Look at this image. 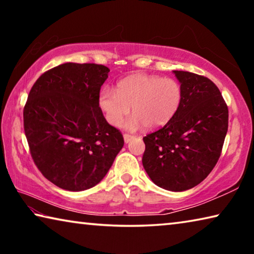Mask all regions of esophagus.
I'll return each instance as SVG.
<instances>
[{"instance_id":"esophagus-1","label":"esophagus","mask_w":254,"mask_h":254,"mask_svg":"<svg viewBox=\"0 0 254 254\" xmlns=\"http://www.w3.org/2000/svg\"><path fill=\"white\" fill-rule=\"evenodd\" d=\"M123 137H124V142H126V143H128V142H130V141L133 139V135H130V134H124V135H123Z\"/></svg>"}]
</instances>
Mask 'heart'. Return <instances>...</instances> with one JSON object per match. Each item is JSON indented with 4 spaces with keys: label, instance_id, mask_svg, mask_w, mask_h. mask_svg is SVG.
Wrapping results in <instances>:
<instances>
[{
    "label": "heart",
    "instance_id": "heart-1",
    "mask_svg": "<svg viewBox=\"0 0 254 254\" xmlns=\"http://www.w3.org/2000/svg\"><path fill=\"white\" fill-rule=\"evenodd\" d=\"M183 89L177 80L156 75H133L119 81L117 91L104 87L98 96V105L107 122L118 127L130 113L126 123L130 130L143 126L157 128L171 121L179 110Z\"/></svg>",
    "mask_w": 254,
    "mask_h": 254
}]
</instances>
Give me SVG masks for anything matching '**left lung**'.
<instances>
[{
  "label": "left lung",
  "instance_id": "obj_1",
  "mask_svg": "<svg viewBox=\"0 0 254 254\" xmlns=\"http://www.w3.org/2000/svg\"><path fill=\"white\" fill-rule=\"evenodd\" d=\"M183 89L171 121L143 137L142 163L150 179L163 189L184 191L207 177L221 156L229 127V110L212 80L174 70Z\"/></svg>",
  "mask_w": 254,
  "mask_h": 254
}]
</instances>
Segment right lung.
I'll list each match as a JSON object with an SVG mask.
<instances>
[{
    "label": "right lung",
    "mask_w": 254,
    "mask_h": 254,
    "mask_svg": "<svg viewBox=\"0 0 254 254\" xmlns=\"http://www.w3.org/2000/svg\"><path fill=\"white\" fill-rule=\"evenodd\" d=\"M110 69L66 63L42 74L23 110L24 132L38 169L59 188L81 191L105 177L124 140L98 105Z\"/></svg>",
    "instance_id": "obj_1"
}]
</instances>
